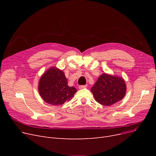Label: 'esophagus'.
I'll list each match as a JSON object with an SVG mask.
<instances>
[{
    "label": "esophagus",
    "instance_id": "esophagus-1",
    "mask_svg": "<svg viewBox=\"0 0 156 156\" xmlns=\"http://www.w3.org/2000/svg\"><path fill=\"white\" fill-rule=\"evenodd\" d=\"M87 85H80V86H79V88H80V89H82V88H87Z\"/></svg>",
    "mask_w": 156,
    "mask_h": 156
}]
</instances>
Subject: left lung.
<instances>
[{
	"instance_id": "obj_1",
	"label": "left lung",
	"mask_w": 156,
	"mask_h": 156,
	"mask_svg": "<svg viewBox=\"0 0 156 156\" xmlns=\"http://www.w3.org/2000/svg\"><path fill=\"white\" fill-rule=\"evenodd\" d=\"M126 90L125 80L106 73L98 78L91 88L95 100L99 104L109 106L121 101Z\"/></svg>"
}]
</instances>
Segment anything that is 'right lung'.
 <instances>
[{
  "instance_id": "add662e5",
  "label": "right lung",
  "mask_w": 156,
  "mask_h": 156,
  "mask_svg": "<svg viewBox=\"0 0 156 156\" xmlns=\"http://www.w3.org/2000/svg\"><path fill=\"white\" fill-rule=\"evenodd\" d=\"M38 91L45 102L57 105L71 100L76 90L68 85L64 73L54 67L48 69L41 77Z\"/></svg>"
}]
</instances>
